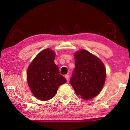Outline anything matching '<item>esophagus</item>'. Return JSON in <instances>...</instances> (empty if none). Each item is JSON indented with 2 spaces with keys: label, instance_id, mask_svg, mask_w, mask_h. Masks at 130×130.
Returning a JSON list of instances; mask_svg holds the SVG:
<instances>
[{
  "label": "esophagus",
  "instance_id": "34e87169",
  "mask_svg": "<svg viewBox=\"0 0 130 130\" xmlns=\"http://www.w3.org/2000/svg\"><path fill=\"white\" fill-rule=\"evenodd\" d=\"M65 78H66V79L67 80H68L69 78V75H65Z\"/></svg>",
  "mask_w": 130,
  "mask_h": 130
}]
</instances>
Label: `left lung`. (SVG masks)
<instances>
[{
  "mask_svg": "<svg viewBox=\"0 0 130 130\" xmlns=\"http://www.w3.org/2000/svg\"><path fill=\"white\" fill-rule=\"evenodd\" d=\"M75 65L70 83L77 95L92 99L100 93L106 73L104 64L97 57L85 50L76 52Z\"/></svg>",
  "mask_w": 130,
  "mask_h": 130,
  "instance_id": "left-lung-1",
  "label": "left lung"
}]
</instances>
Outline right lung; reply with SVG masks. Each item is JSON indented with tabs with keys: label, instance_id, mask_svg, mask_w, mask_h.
Here are the masks:
<instances>
[{
	"label": "right lung",
	"instance_id": "add662e5",
	"mask_svg": "<svg viewBox=\"0 0 130 130\" xmlns=\"http://www.w3.org/2000/svg\"><path fill=\"white\" fill-rule=\"evenodd\" d=\"M55 52L49 48L38 54L27 70V82L33 94L41 101H47L56 94L60 85L67 80L60 74L54 62Z\"/></svg>",
	"mask_w": 130,
	"mask_h": 130
}]
</instances>
